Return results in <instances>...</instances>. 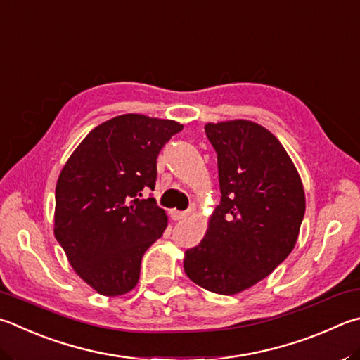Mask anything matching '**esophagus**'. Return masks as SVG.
Here are the masks:
<instances>
[{
    "label": "esophagus",
    "mask_w": 360,
    "mask_h": 360,
    "mask_svg": "<svg viewBox=\"0 0 360 360\" xmlns=\"http://www.w3.org/2000/svg\"><path fill=\"white\" fill-rule=\"evenodd\" d=\"M191 214H192V211H176V209H173V211H172V219L173 220H184Z\"/></svg>",
    "instance_id": "1"
}]
</instances>
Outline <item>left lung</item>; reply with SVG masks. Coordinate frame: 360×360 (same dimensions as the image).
<instances>
[{"label":"left lung","instance_id":"obj_1","mask_svg":"<svg viewBox=\"0 0 360 360\" xmlns=\"http://www.w3.org/2000/svg\"><path fill=\"white\" fill-rule=\"evenodd\" d=\"M221 201L200 245L184 253L187 277L231 296L269 276L296 245L305 214L302 179L277 136L248 120L207 122Z\"/></svg>","mask_w":360,"mask_h":360}]
</instances>
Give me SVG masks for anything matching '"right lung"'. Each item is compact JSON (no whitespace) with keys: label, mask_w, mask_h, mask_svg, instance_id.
Listing matches in <instances>:
<instances>
[{"label":"right lung","mask_w":360,"mask_h":360,"mask_svg":"<svg viewBox=\"0 0 360 360\" xmlns=\"http://www.w3.org/2000/svg\"><path fill=\"white\" fill-rule=\"evenodd\" d=\"M182 124L139 113L115 116L84 136L60 173L55 238L72 269L102 296L132 291L145 252L168 225L154 198L158 155Z\"/></svg>","instance_id":"1"}]
</instances>
